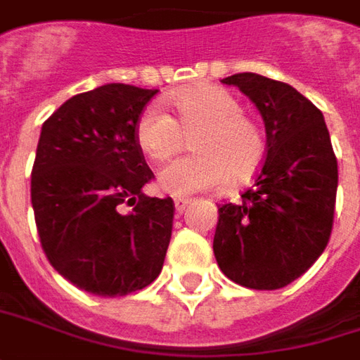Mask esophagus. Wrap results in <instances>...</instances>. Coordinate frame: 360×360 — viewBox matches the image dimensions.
Returning <instances> with one entry per match:
<instances>
[{"label":"esophagus","mask_w":360,"mask_h":360,"mask_svg":"<svg viewBox=\"0 0 360 360\" xmlns=\"http://www.w3.org/2000/svg\"><path fill=\"white\" fill-rule=\"evenodd\" d=\"M190 204H192V200H190V198H176L174 200L176 213H182Z\"/></svg>","instance_id":"34e87169"}]
</instances>
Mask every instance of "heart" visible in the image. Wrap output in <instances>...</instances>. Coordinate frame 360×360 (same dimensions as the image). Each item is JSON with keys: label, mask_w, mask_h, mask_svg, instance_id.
Masks as SVG:
<instances>
[{"label": "heart", "mask_w": 360, "mask_h": 360, "mask_svg": "<svg viewBox=\"0 0 360 360\" xmlns=\"http://www.w3.org/2000/svg\"><path fill=\"white\" fill-rule=\"evenodd\" d=\"M176 119L160 103H150L135 125L141 150L153 160H168L184 148V135H194V155L174 160L158 174L160 190L192 195L215 190L227 180H249L264 160L266 139L257 119L243 111L231 91L198 86L172 98Z\"/></svg>", "instance_id": "obj_1"}]
</instances>
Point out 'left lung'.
I'll return each mask as SVG.
<instances>
[{"mask_svg":"<svg viewBox=\"0 0 360 360\" xmlns=\"http://www.w3.org/2000/svg\"><path fill=\"white\" fill-rule=\"evenodd\" d=\"M257 105L266 156L239 204L219 207L213 252L221 272L252 290H278L319 259L333 227L337 158L323 113L284 82L223 78Z\"/></svg>","mask_w":360,"mask_h":360,"instance_id":"obj_1","label":"left lung"}]
</instances>
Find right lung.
I'll list each match as a JSON object with an SVG mask.
<instances>
[{
	"mask_svg": "<svg viewBox=\"0 0 360 360\" xmlns=\"http://www.w3.org/2000/svg\"><path fill=\"white\" fill-rule=\"evenodd\" d=\"M156 91L105 84L64 101L41 129L31 174L39 239L54 270L96 296L143 290L165 264L174 202L143 194L155 174L135 139Z\"/></svg>",
	"mask_w": 360,
	"mask_h": 360,
	"instance_id": "1",
	"label": "right lung"
}]
</instances>
